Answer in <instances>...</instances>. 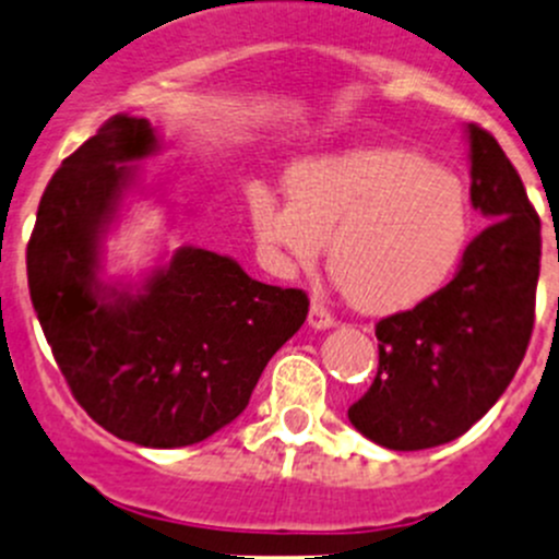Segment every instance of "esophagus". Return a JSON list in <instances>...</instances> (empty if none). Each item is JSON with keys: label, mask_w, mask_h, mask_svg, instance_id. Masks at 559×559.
<instances>
[{"label": "esophagus", "mask_w": 559, "mask_h": 559, "mask_svg": "<svg viewBox=\"0 0 559 559\" xmlns=\"http://www.w3.org/2000/svg\"><path fill=\"white\" fill-rule=\"evenodd\" d=\"M308 324L313 326V330H330V326H335V316L330 313V308L324 306V302H311V313H308Z\"/></svg>", "instance_id": "obj_1"}]
</instances>
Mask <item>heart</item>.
<instances>
[{"mask_svg":"<svg viewBox=\"0 0 559 559\" xmlns=\"http://www.w3.org/2000/svg\"><path fill=\"white\" fill-rule=\"evenodd\" d=\"M289 202L253 191L259 246L284 270H313L330 240L343 295L368 313L430 300L471 238L465 186L411 148H357L300 162L286 175Z\"/></svg>","mask_w":559,"mask_h":559,"instance_id":"b5f03b06","label":"heart"}]
</instances>
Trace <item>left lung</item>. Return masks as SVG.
<instances>
[{"label": "left lung", "instance_id": "1", "mask_svg": "<svg viewBox=\"0 0 559 559\" xmlns=\"http://www.w3.org/2000/svg\"><path fill=\"white\" fill-rule=\"evenodd\" d=\"M471 202L487 218L443 289L376 324L379 373L348 421L379 447L419 452L471 430L514 379L535 321L540 218L487 129L467 123Z\"/></svg>", "mask_w": 559, "mask_h": 559}]
</instances>
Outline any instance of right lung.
Returning <instances> with one entry per match:
<instances>
[{
	"instance_id": "right-lung-1",
	"label": "right lung",
	"mask_w": 559,
	"mask_h": 559,
	"mask_svg": "<svg viewBox=\"0 0 559 559\" xmlns=\"http://www.w3.org/2000/svg\"><path fill=\"white\" fill-rule=\"evenodd\" d=\"M159 151L145 118L112 116L61 162L26 248L29 295L61 376L107 432L148 449L200 443L238 419L264 365L308 316L302 289L183 246L138 289L103 284V240Z\"/></svg>"
}]
</instances>
